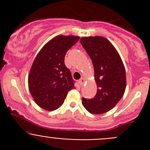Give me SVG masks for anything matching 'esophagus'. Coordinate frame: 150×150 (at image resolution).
<instances>
[{"mask_svg":"<svg viewBox=\"0 0 150 150\" xmlns=\"http://www.w3.org/2000/svg\"><path fill=\"white\" fill-rule=\"evenodd\" d=\"M84 82H85V79L84 78H81V79H80V81H79V83H80V85H81V86H83V83H84Z\"/></svg>","mask_w":150,"mask_h":150,"instance_id":"esophagus-1","label":"esophagus"}]
</instances>
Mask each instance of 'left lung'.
<instances>
[{
	"mask_svg": "<svg viewBox=\"0 0 150 150\" xmlns=\"http://www.w3.org/2000/svg\"><path fill=\"white\" fill-rule=\"evenodd\" d=\"M94 68L97 92L92 99L82 98L85 108L92 114H102L121 99L126 87L125 70L120 55L107 39L100 36L80 40Z\"/></svg>",
	"mask_w": 150,
	"mask_h": 150,
	"instance_id": "left-lung-1",
	"label": "left lung"
}]
</instances>
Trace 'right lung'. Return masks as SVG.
I'll return each instance as SVG.
<instances>
[{
	"label": "right lung",
	"instance_id": "add662e5",
	"mask_svg": "<svg viewBox=\"0 0 150 150\" xmlns=\"http://www.w3.org/2000/svg\"><path fill=\"white\" fill-rule=\"evenodd\" d=\"M77 36L58 35L42 48L35 59L28 77L30 93L36 104L53 111L64 103L75 88L69 69L64 64L68 50L79 40Z\"/></svg>",
	"mask_w": 150,
	"mask_h": 150
}]
</instances>
